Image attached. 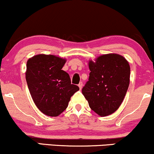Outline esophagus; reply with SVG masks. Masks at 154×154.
Returning <instances> with one entry per match:
<instances>
[{
    "mask_svg": "<svg viewBox=\"0 0 154 154\" xmlns=\"http://www.w3.org/2000/svg\"><path fill=\"white\" fill-rule=\"evenodd\" d=\"M78 86H79V89H82V86H83V84H82V82H80L78 84Z\"/></svg>",
    "mask_w": 154,
    "mask_h": 154,
    "instance_id": "esophagus-1",
    "label": "esophagus"
}]
</instances>
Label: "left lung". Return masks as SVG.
<instances>
[{
  "label": "left lung",
  "mask_w": 154,
  "mask_h": 154,
  "mask_svg": "<svg viewBox=\"0 0 154 154\" xmlns=\"http://www.w3.org/2000/svg\"><path fill=\"white\" fill-rule=\"evenodd\" d=\"M88 81L82 92L89 106L96 114L106 116L119 109L130 84V67L122 56L102 55L89 61Z\"/></svg>",
  "instance_id": "1"
}]
</instances>
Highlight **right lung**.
<instances>
[{
  "label": "right lung",
  "instance_id": "obj_1",
  "mask_svg": "<svg viewBox=\"0 0 154 154\" xmlns=\"http://www.w3.org/2000/svg\"><path fill=\"white\" fill-rule=\"evenodd\" d=\"M66 59L54 55L39 54L26 62V80L33 101L44 114L57 116L68 106L79 87L71 84L67 72L61 69Z\"/></svg>",
  "mask_w": 154,
  "mask_h": 154
}]
</instances>
